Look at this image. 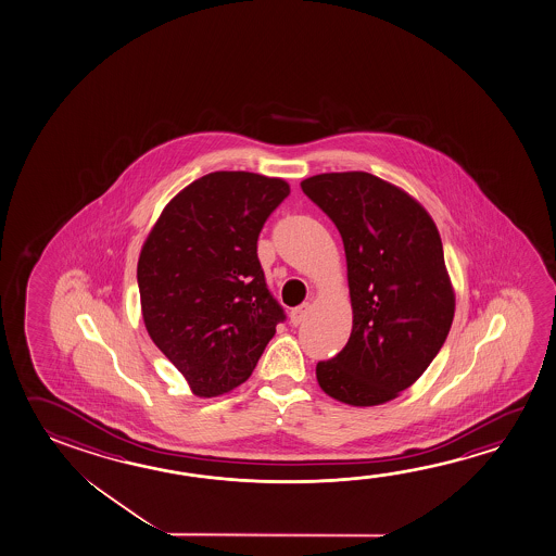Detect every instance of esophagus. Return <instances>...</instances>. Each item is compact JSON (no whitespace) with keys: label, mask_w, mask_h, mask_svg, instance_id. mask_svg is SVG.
Returning <instances> with one entry per match:
<instances>
[{"label":"esophagus","mask_w":556,"mask_h":556,"mask_svg":"<svg viewBox=\"0 0 556 556\" xmlns=\"http://www.w3.org/2000/svg\"><path fill=\"white\" fill-rule=\"evenodd\" d=\"M309 303H303L300 307H293L292 313H290V323H292L293 327L302 325L303 320L309 317Z\"/></svg>","instance_id":"esophagus-1"}]
</instances>
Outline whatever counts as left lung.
Segmentation results:
<instances>
[{
	"mask_svg": "<svg viewBox=\"0 0 556 556\" xmlns=\"http://www.w3.org/2000/svg\"><path fill=\"white\" fill-rule=\"evenodd\" d=\"M302 190L339 229L349 266L352 332L317 364L327 395L383 405L432 364L455 313L438 227L415 198L364 170L323 173Z\"/></svg>",
	"mask_w": 556,
	"mask_h": 556,
	"instance_id": "obj_1",
	"label": "left lung"
}]
</instances>
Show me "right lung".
Wrapping results in <instances>:
<instances>
[{
  "label": "right lung",
  "instance_id": "obj_1",
  "mask_svg": "<svg viewBox=\"0 0 556 556\" xmlns=\"http://www.w3.org/2000/svg\"><path fill=\"white\" fill-rule=\"evenodd\" d=\"M288 194L282 179L210 173L163 207L141 247L146 329L194 395H224L247 381L286 319L264 280L256 241Z\"/></svg>",
  "mask_w": 556,
  "mask_h": 556
}]
</instances>
